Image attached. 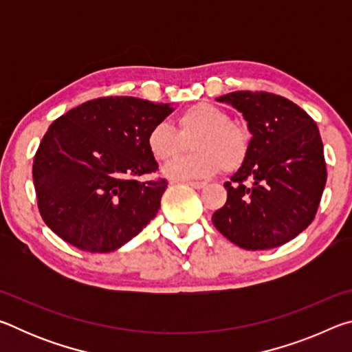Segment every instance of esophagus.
<instances>
[{"label": "esophagus", "mask_w": 352, "mask_h": 352, "mask_svg": "<svg viewBox=\"0 0 352 352\" xmlns=\"http://www.w3.org/2000/svg\"><path fill=\"white\" fill-rule=\"evenodd\" d=\"M184 184H188V186H190V188H194V189H201V188H205L206 186V183H204V182H192V180H186V182H183Z\"/></svg>", "instance_id": "obj_1"}]
</instances>
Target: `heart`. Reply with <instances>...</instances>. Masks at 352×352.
<instances>
[{"instance_id":"1","label":"heart","mask_w":352,"mask_h":352,"mask_svg":"<svg viewBox=\"0 0 352 352\" xmlns=\"http://www.w3.org/2000/svg\"><path fill=\"white\" fill-rule=\"evenodd\" d=\"M177 130L158 122L148 130L147 148L160 163H170L193 143L192 155L177 160L164 169L170 178H206L220 170L233 172L245 163L250 153V133L231 121L228 113L210 102L189 105L175 118Z\"/></svg>"}]
</instances>
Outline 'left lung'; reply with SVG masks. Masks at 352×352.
I'll list each match as a JSON object with an SVG mask.
<instances>
[{
	"label": "left lung",
	"mask_w": 352,
	"mask_h": 352,
	"mask_svg": "<svg viewBox=\"0 0 352 352\" xmlns=\"http://www.w3.org/2000/svg\"><path fill=\"white\" fill-rule=\"evenodd\" d=\"M216 100L242 113L252 140L245 163L223 184L228 199L212 223L241 248L283 245L311 225L326 184L317 124L272 93L234 91Z\"/></svg>",
	"instance_id": "left-lung-1"
}]
</instances>
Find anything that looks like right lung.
Listing matches in <instances>:
<instances>
[{
  "label": "right lung",
  "instance_id": "add662e5",
  "mask_svg": "<svg viewBox=\"0 0 352 352\" xmlns=\"http://www.w3.org/2000/svg\"><path fill=\"white\" fill-rule=\"evenodd\" d=\"M172 110L118 96L88 100L56 119L32 166L45 223L90 253L115 252L140 234L157 216L168 182L135 177L158 170L146 138Z\"/></svg>",
  "mask_w": 352,
  "mask_h": 352
}]
</instances>
